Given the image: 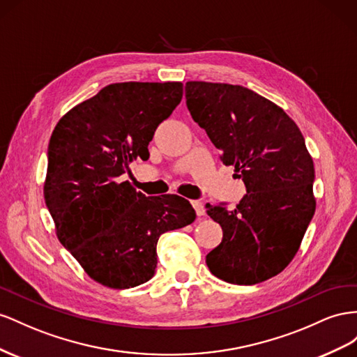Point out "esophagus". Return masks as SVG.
Listing matches in <instances>:
<instances>
[{
  "mask_svg": "<svg viewBox=\"0 0 357 357\" xmlns=\"http://www.w3.org/2000/svg\"><path fill=\"white\" fill-rule=\"evenodd\" d=\"M191 205L195 206V209H196V213L199 217H203L206 213V209H205V205H203V203L200 202V200H192L191 202Z\"/></svg>",
  "mask_w": 357,
  "mask_h": 357,
  "instance_id": "34e87169",
  "label": "esophagus"
}]
</instances>
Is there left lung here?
<instances>
[{
    "mask_svg": "<svg viewBox=\"0 0 357 357\" xmlns=\"http://www.w3.org/2000/svg\"><path fill=\"white\" fill-rule=\"evenodd\" d=\"M185 98L192 119L247 188L235 209L206 205L222 229L208 268L239 286L266 281L296 256L315 211L314 162L303 136L280 106L245 86L192 80Z\"/></svg>",
    "mask_w": 357,
    "mask_h": 357,
    "instance_id": "1",
    "label": "left lung"
}]
</instances>
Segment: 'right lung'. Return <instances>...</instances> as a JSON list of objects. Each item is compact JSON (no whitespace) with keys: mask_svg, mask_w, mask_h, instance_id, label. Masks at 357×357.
Listing matches in <instances>:
<instances>
[{"mask_svg":"<svg viewBox=\"0 0 357 357\" xmlns=\"http://www.w3.org/2000/svg\"><path fill=\"white\" fill-rule=\"evenodd\" d=\"M181 98V82L112 84L68 110L50 136L43 192L56 236L106 287L149 281L158 238L196 220L184 197H146L119 178L149 158V142Z\"/></svg>","mask_w":357,"mask_h":357,"instance_id":"obj_1","label":"right lung"}]
</instances>
